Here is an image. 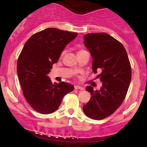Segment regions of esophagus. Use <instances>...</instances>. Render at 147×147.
<instances>
[{
    "label": "esophagus",
    "mask_w": 147,
    "mask_h": 147,
    "mask_svg": "<svg viewBox=\"0 0 147 147\" xmlns=\"http://www.w3.org/2000/svg\"><path fill=\"white\" fill-rule=\"evenodd\" d=\"M74 89H80V90H84V88L81 86H74Z\"/></svg>",
    "instance_id": "1"
}]
</instances>
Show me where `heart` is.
<instances>
[{
    "label": "heart",
    "instance_id": "heart-1",
    "mask_svg": "<svg viewBox=\"0 0 147 147\" xmlns=\"http://www.w3.org/2000/svg\"><path fill=\"white\" fill-rule=\"evenodd\" d=\"M84 51H84V50H80V51H78V53H77V54H79V53H83V52H84ZM64 53H65L64 51L62 52V53H61V56H63V54H64Z\"/></svg>",
    "mask_w": 147,
    "mask_h": 147
}]
</instances>
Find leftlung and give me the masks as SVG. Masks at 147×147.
Instances as JSON below:
<instances>
[{
    "instance_id": "left-lung-1",
    "label": "left lung",
    "mask_w": 147,
    "mask_h": 147,
    "mask_svg": "<svg viewBox=\"0 0 147 147\" xmlns=\"http://www.w3.org/2000/svg\"><path fill=\"white\" fill-rule=\"evenodd\" d=\"M84 43L93 58L92 70L102 82L100 90L91 86L89 100L83 106L89 118L100 120L113 114L124 101L130 86L131 69L127 53L123 44L106 33H91L84 36Z\"/></svg>"
}]
</instances>
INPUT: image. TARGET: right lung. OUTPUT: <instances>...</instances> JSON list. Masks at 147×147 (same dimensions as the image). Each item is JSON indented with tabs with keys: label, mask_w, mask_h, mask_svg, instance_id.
Segmentation results:
<instances>
[{
	"label": "right lung",
	"mask_w": 147,
	"mask_h": 147,
	"mask_svg": "<svg viewBox=\"0 0 147 147\" xmlns=\"http://www.w3.org/2000/svg\"><path fill=\"white\" fill-rule=\"evenodd\" d=\"M78 36L75 32L49 28L34 34L26 42L17 61V71L23 94L35 111L49 114L57 110L74 86L53 84L48 74L62 51Z\"/></svg>",
	"instance_id": "obj_1"
}]
</instances>
